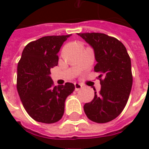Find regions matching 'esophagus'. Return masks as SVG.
I'll return each instance as SVG.
<instances>
[{"instance_id":"1","label":"esophagus","mask_w":149,"mask_h":149,"mask_svg":"<svg viewBox=\"0 0 149 149\" xmlns=\"http://www.w3.org/2000/svg\"><path fill=\"white\" fill-rule=\"evenodd\" d=\"M74 87H75V90L78 91V90H80L81 88H82V85H81V84H79V83H75Z\"/></svg>"}]
</instances>
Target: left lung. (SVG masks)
Listing matches in <instances>:
<instances>
[{
	"label": "left lung",
	"mask_w": 149,
	"mask_h": 149,
	"mask_svg": "<svg viewBox=\"0 0 149 149\" xmlns=\"http://www.w3.org/2000/svg\"><path fill=\"white\" fill-rule=\"evenodd\" d=\"M94 49L100 91L84 105L88 118L107 123L118 116L128 102L132 85L131 59L125 45L115 37L100 33H77ZM94 89V88H93ZM96 91V89H94Z\"/></svg>",
	"instance_id": "8db88e82"
}]
</instances>
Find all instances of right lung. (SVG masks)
Here are the masks:
<instances>
[{"instance_id":"1","label":"right lung","mask_w":149,"mask_h":149,"mask_svg":"<svg viewBox=\"0 0 149 149\" xmlns=\"http://www.w3.org/2000/svg\"><path fill=\"white\" fill-rule=\"evenodd\" d=\"M70 35L46 36L29 43L17 65V88L28 114L36 121L52 124L64 115L65 102L74 84L54 86L50 69L58 64L61 47Z\"/></svg>"}]
</instances>
